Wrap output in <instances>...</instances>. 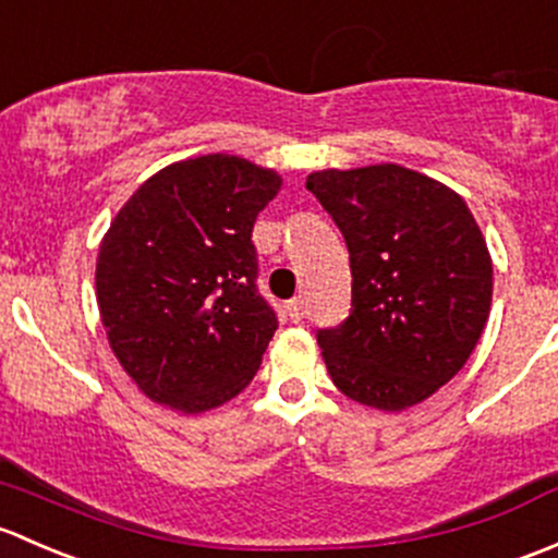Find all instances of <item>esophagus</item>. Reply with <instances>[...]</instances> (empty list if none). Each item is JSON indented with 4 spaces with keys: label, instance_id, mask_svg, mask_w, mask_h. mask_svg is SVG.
<instances>
[{
    "label": "esophagus",
    "instance_id": "1",
    "mask_svg": "<svg viewBox=\"0 0 558 558\" xmlns=\"http://www.w3.org/2000/svg\"><path fill=\"white\" fill-rule=\"evenodd\" d=\"M287 314H290L292 322H301L303 314H306V308H303V298H292V301L287 303Z\"/></svg>",
    "mask_w": 558,
    "mask_h": 558
}]
</instances>
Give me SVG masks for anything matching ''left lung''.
I'll use <instances>...</instances> for the list:
<instances>
[{"label":"left lung","mask_w":558,"mask_h":558,"mask_svg":"<svg viewBox=\"0 0 558 558\" xmlns=\"http://www.w3.org/2000/svg\"><path fill=\"white\" fill-rule=\"evenodd\" d=\"M306 187L341 228L352 314L317 332L347 398L403 411L449 384L492 308V257L462 195L398 163L325 169Z\"/></svg>","instance_id":"8db88e82"}]
</instances>
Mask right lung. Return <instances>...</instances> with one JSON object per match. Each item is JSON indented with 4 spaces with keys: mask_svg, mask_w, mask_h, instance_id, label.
Returning <instances> with one entry per match:
<instances>
[{
    "mask_svg": "<svg viewBox=\"0 0 558 558\" xmlns=\"http://www.w3.org/2000/svg\"><path fill=\"white\" fill-rule=\"evenodd\" d=\"M281 177L239 155L153 174L112 220L96 260L107 341L160 405L204 413L255 378L277 314L257 292L252 228Z\"/></svg>",
    "mask_w": 558,
    "mask_h": 558,
    "instance_id": "1",
    "label": "right lung"
}]
</instances>
